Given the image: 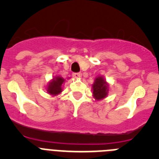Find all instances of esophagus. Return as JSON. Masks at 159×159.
<instances>
[{"label": "esophagus", "instance_id": "obj_1", "mask_svg": "<svg viewBox=\"0 0 159 159\" xmlns=\"http://www.w3.org/2000/svg\"><path fill=\"white\" fill-rule=\"evenodd\" d=\"M72 75L75 78H80L81 76H82V74H81L80 72H75V73H73Z\"/></svg>", "mask_w": 159, "mask_h": 159}]
</instances>
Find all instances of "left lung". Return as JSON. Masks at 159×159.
I'll return each mask as SVG.
<instances>
[{
    "label": "left lung",
    "mask_w": 159,
    "mask_h": 159,
    "mask_svg": "<svg viewBox=\"0 0 159 159\" xmlns=\"http://www.w3.org/2000/svg\"><path fill=\"white\" fill-rule=\"evenodd\" d=\"M93 96L95 99H104L108 93V85L102 76H99L95 79V82L92 84Z\"/></svg>",
    "instance_id": "left-lung-1"
}]
</instances>
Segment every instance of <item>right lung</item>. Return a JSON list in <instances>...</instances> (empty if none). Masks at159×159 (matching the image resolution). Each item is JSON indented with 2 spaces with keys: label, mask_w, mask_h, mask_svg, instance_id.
I'll return each mask as SVG.
<instances>
[{
  "label": "right lung",
  "mask_w": 159,
  "mask_h": 159,
  "mask_svg": "<svg viewBox=\"0 0 159 159\" xmlns=\"http://www.w3.org/2000/svg\"><path fill=\"white\" fill-rule=\"evenodd\" d=\"M64 82V79L60 76H56L48 84V92L50 95H57L62 92V85Z\"/></svg>",
  "instance_id": "add662e5"
}]
</instances>
